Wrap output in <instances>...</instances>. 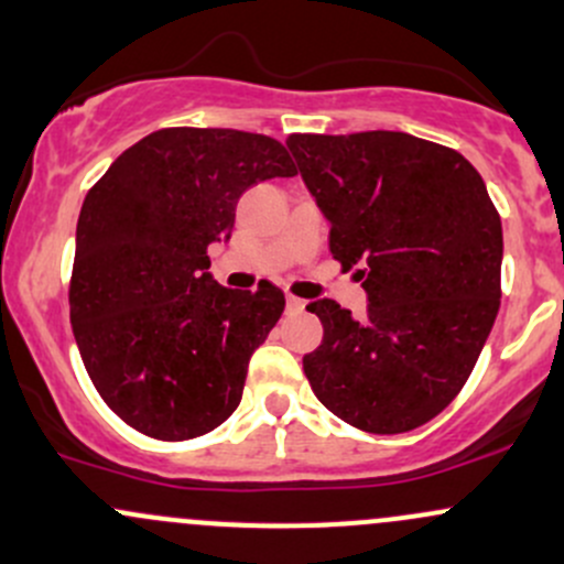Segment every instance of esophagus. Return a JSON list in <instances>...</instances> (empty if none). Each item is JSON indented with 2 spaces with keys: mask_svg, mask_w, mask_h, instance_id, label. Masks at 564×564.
<instances>
[{
  "mask_svg": "<svg viewBox=\"0 0 564 564\" xmlns=\"http://www.w3.org/2000/svg\"><path fill=\"white\" fill-rule=\"evenodd\" d=\"M286 311L289 313L305 311V300H300V296H294V294H286Z\"/></svg>",
  "mask_w": 564,
  "mask_h": 564,
  "instance_id": "obj_1",
  "label": "esophagus"
}]
</instances>
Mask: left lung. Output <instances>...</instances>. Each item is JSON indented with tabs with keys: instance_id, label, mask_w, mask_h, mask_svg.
Instances as JSON below:
<instances>
[{
	"instance_id": "8db88e82",
	"label": "left lung",
	"mask_w": 564,
	"mask_h": 564,
	"mask_svg": "<svg viewBox=\"0 0 564 564\" xmlns=\"http://www.w3.org/2000/svg\"><path fill=\"white\" fill-rule=\"evenodd\" d=\"M329 219L332 257L369 294L364 318L307 305L324 339L302 358L313 393L367 433H406L466 386L500 307L503 230L479 171L399 131L286 139Z\"/></svg>"
}]
</instances>
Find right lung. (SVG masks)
<instances>
[{
  "label": "right lung",
  "mask_w": 564,
  "mask_h": 564,
  "mask_svg": "<svg viewBox=\"0 0 564 564\" xmlns=\"http://www.w3.org/2000/svg\"><path fill=\"white\" fill-rule=\"evenodd\" d=\"M281 141L230 128H163L135 141L88 189L77 221L69 315L107 406L160 442L225 423L249 358L286 300L272 283L214 281L208 246L230 238L253 184L294 176Z\"/></svg>",
  "instance_id": "right-lung-1"
}]
</instances>
